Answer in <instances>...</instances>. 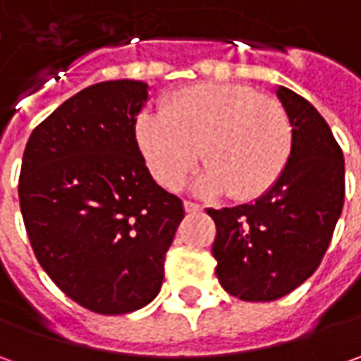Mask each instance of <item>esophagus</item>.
Instances as JSON below:
<instances>
[{
  "label": "esophagus",
  "mask_w": 361,
  "mask_h": 361,
  "mask_svg": "<svg viewBox=\"0 0 361 361\" xmlns=\"http://www.w3.org/2000/svg\"><path fill=\"white\" fill-rule=\"evenodd\" d=\"M185 211H187V213H190V215H192V213H199V211H201V204H197V202H190V201H185Z\"/></svg>",
  "instance_id": "34e87169"
}]
</instances>
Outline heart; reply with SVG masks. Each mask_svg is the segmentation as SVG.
Returning a JSON list of instances; mask_svg holds the SVG:
<instances>
[{
	"label": "heart",
	"mask_w": 361,
	"mask_h": 361,
	"mask_svg": "<svg viewBox=\"0 0 361 361\" xmlns=\"http://www.w3.org/2000/svg\"><path fill=\"white\" fill-rule=\"evenodd\" d=\"M136 146L162 187L174 188L197 164L207 169L195 188L255 199L283 173L291 124L279 102L237 84H197L171 94L162 114H140Z\"/></svg>",
	"instance_id": "heart-1"
}]
</instances>
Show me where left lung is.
<instances>
[{"instance_id": "obj_1", "label": "left lung", "mask_w": 361, "mask_h": 361, "mask_svg": "<svg viewBox=\"0 0 361 361\" xmlns=\"http://www.w3.org/2000/svg\"><path fill=\"white\" fill-rule=\"evenodd\" d=\"M291 124V154L273 187L253 202L207 209L216 225L213 257L223 289L245 301H273L319 267L343 209V154L305 98L275 88Z\"/></svg>"}]
</instances>
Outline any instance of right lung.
Returning a JSON list of instances; mask_svg holds the SVG:
<instances>
[{
	"mask_svg": "<svg viewBox=\"0 0 361 361\" xmlns=\"http://www.w3.org/2000/svg\"><path fill=\"white\" fill-rule=\"evenodd\" d=\"M148 90L138 80L84 88L32 132L21 160V215L39 265L102 315L136 312L159 295L185 216L136 146Z\"/></svg>",
	"mask_w": 361,
	"mask_h": 361,
	"instance_id": "add662e5",
	"label": "right lung"
}]
</instances>
